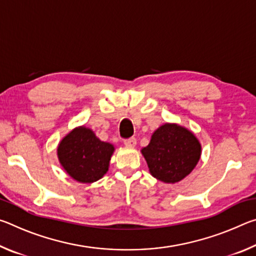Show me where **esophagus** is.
Masks as SVG:
<instances>
[{
	"instance_id": "esophagus-1",
	"label": "esophagus",
	"mask_w": 256,
	"mask_h": 256,
	"mask_svg": "<svg viewBox=\"0 0 256 256\" xmlns=\"http://www.w3.org/2000/svg\"><path fill=\"white\" fill-rule=\"evenodd\" d=\"M124 144L125 146H128V148H134V146H136V140L134 138H128V140H124Z\"/></svg>"
}]
</instances>
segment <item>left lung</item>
Masks as SVG:
<instances>
[{
    "label": "left lung",
    "instance_id": "8db88e82",
    "mask_svg": "<svg viewBox=\"0 0 256 256\" xmlns=\"http://www.w3.org/2000/svg\"><path fill=\"white\" fill-rule=\"evenodd\" d=\"M201 144L184 126L164 123L141 150L150 174L166 184H175L190 174L201 158Z\"/></svg>",
    "mask_w": 256,
    "mask_h": 256
}]
</instances>
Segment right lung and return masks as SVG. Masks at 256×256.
<instances>
[{"label": "right lung", "mask_w": 256, "mask_h": 256, "mask_svg": "<svg viewBox=\"0 0 256 256\" xmlns=\"http://www.w3.org/2000/svg\"><path fill=\"white\" fill-rule=\"evenodd\" d=\"M115 146L99 140L92 128L78 126L58 146V158L68 175L79 183H94L108 172Z\"/></svg>", "instance_id": "add662e5"}]
</instances>
